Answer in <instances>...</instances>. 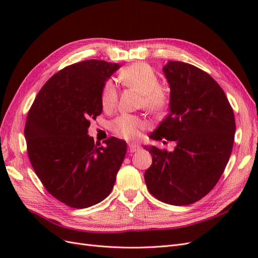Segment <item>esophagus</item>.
<instances>
[{
  "mask_svg": "<svg viewBox=\"0 0 258 258\" xmlns=\"http://www.w3.org/2000/svg\"><path fill=\"white\" fill-rule=\"evenodd\" d=\"M141 150V146H139L137 144H129V152L130 153H135Z\"/></svg>",
  "mask_w": 258,
  "mask_h": 258,
  "instance_id": "34e87169",
  "label": "esophagus"
}]
</instances>
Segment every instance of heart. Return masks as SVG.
Listing matches in <instances>:
<instances>
[{
	"label": "heart",
	"mask_w": 258,
	"mask_h": 258,
	"mask_svg": "<svg viewBox=\"0 0 258 258\" xmlns=\"http://www.w3.org/2000/svg\"><path fill=\"white\" fill-rule=\"evenodd\" d=\"M119 82L128 88L141 93V105L151 113H160L170 101L169 90L159 85V77L145 62H137L124 68L118 76ZM101 106L104 112H112L118 101V92L111 81L104 83L100 95ZM147 122L141 117L122 114L112 122V131L116 136L137 141L147 128Z\"/></svg>",
	"instance_id": "1"
}]
</instances>
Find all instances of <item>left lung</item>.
<instances>
[{
  "label": "left lung",
  "instance_id": "8db88e82",
  "mask_svg": "<svg viewBox=\"0 0 258 258\" xmlns=\"http://www.w3.org/2000/svg\"><path fill=\"white\" fill-rule=\"evenodd\" d=\"M162 70L170 111L150 138L176 146L173 152L145 147L153 162L144 179L155 198L187 206L204 198L223 174L235 140V116L221 86L205 71L181 61H169Z\"/></svg>",
  "mask_w": 258,
  "mask_h": 258
}]
</instances>
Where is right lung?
<instances>
[{
  "label": "right lung",
  "instance_id": "right-lung-1",
  "mask_svg": "<svg viewBox=\"0 0 258 258\" xmlns=\"http://www.w3.org/2000/svg\"><path fill=\"white\" fill-rule=\"evenodd\" d=\"M119 68L95 59L66 67L46 82L28 113L31 165L51 196L71 208L105 199L126 156L123 140L112 137L104 147L88 136L90 120L102 113L101 89Z\"/></svg>",
  "mask_w": 258,
  "mask_h": 258
}]
</instances>
